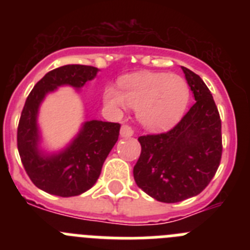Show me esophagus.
<instances>
[{"instance_id": "obj_1", "label": "esophagus", "mask_w": 250, "mask_h": 250, "mask_svg": "<svg viewBox=\"0 0 250 250\" xmlns=\"http://www.w3.org/2000/svg\"><path fill=\"white\" fill-rule=\"evenodd\" d=\"M120 135L123 136V138H131V136L134 135V130H132L131 126H129V125H123L120 129Z\"/></svg>"}]
</instances>
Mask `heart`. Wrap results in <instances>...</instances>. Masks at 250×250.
<instances>
[{
    "label": "heart",
    "mask_w": 250,
    "mask_h": 250,
    "mask_svg": "<svg viewBox=\"0 0 250 250\" xmlns=\"http://www.w3.org/2000/svg\"><path fill=\"white\" fill-rule=\"evenodd\" d=\"M120 89L106 87L104 100L114 109L130 106L138 110L144 126L161 130L180 119L189 101L190 91L182 76L167 72H138L120 81Z\"/></svg>",
    "instance_id": "1"
}]
</instances>
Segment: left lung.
I'll list each match as a JSON object with an SVG mask.
<instances>
[{"mask_svg": "<svg viewBox=\"0 0 250 250\" xmlns=\"http://www.w3.org/2000/svg\"><path fill=\"white\" fill-rule=\"evenodd\" d=\"M195 104L164 134L140 136L134 179L158 202L178 203L198 195L215 175L222 158V121L204 81L183 67Z\"/></svg>", "mask_w": 250, "mask_h": 250, "instance_id": "1", "label": "left lung"}]
</instances>
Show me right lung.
<instances>
[{
    "label": "right lung",
    "instance_id": "right-lung-1",
    "mask_svg": "<svg viewBox=\"0 0 250 250\" xmlns=\"http://www.w3.org/2000/svg\"><path fill=\"white\" fill-rule=\"evenodd\" d=\"M99 68L86 65H65L47 72L28 95L17 129L20 158L39 189L52 195L76 196L98 182L104 161L116 144L120 124L87 120L63 149L47 152L40 147L41 132L37 118L46 95L60 86L80 90L94 80Z\"/></svg>",
    "mask_w": 250,
    "mask_h": 250
}]
</instances>
